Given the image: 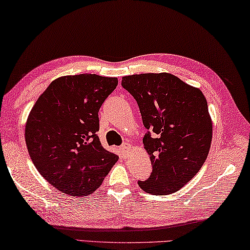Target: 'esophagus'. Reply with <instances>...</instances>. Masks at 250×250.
Segmentation results:
<instances>
[{"mask_svg":"<svg viewBox=\"0 0 250 250\" xmlns=\"http://www.w3.org/2000/svg\"><path fill=\"white\" fill-rule=\"evenodd\" d=\"M132 149H133L132 146H130L128 143H125V144L122 145V147H121V153H122L123 156H127Z\"/></svg>","mask_w":250,"mask_h":250,"instance_id":"1","label":"esophagus"}]
</instances>
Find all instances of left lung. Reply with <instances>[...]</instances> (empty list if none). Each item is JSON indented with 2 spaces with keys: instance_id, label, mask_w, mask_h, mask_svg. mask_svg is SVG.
<instances>
[{
  "instance_id": "obj_1",
  "label": "left lung",
  "mask_w": 250,
  "mask_h": 250,
  "mask_svg": "<svg viewBox=\"0 0 250 250\" xmlns=\"http://www.w3.org/2000/svg\"><path fill=\"white\" fill-rule=\"evenodd\" d=\"M122 86L136 100L148 129L143 144L153 171L138 185L153 195L175 193L198 173L209 153L212 123L206 97L169 73L124 76Z\"/></svg>"
}]
</instances>
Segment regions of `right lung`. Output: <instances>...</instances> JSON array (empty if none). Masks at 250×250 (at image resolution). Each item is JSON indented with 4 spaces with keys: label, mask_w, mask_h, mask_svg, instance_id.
Here are the masks:
<instances>
[{
    "label": "right lung",
    "mask_w": 250,
    "mask_h": 250,
    "mask_svg": "<svg viewBox=\"0 0 250 250\" xmlns=\"http://www.w3.org/2000/svg\"><path fill=\"white\" fill-rule=\"evenodd\" d=\"M116 77H59L31 109L25 124L28 154L39 173L64 194L95 191L118 156L102 146L98 110L116 88Z\"/></svg>",
    "instance_id": "1"
}]
</instances>
